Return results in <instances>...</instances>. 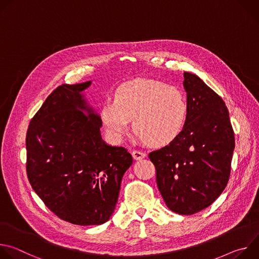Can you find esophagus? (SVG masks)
<instances>
[{
    "label": "esophagus",
    "mask_w": 259,
    "mask_h": 259,
    "mask_svg": "<svg viewBox=\"0 0 259 259\" xmlns=\"http://www.w3.org/2000/svg\"><path fill=\"white\" fill-rule=\"evenodd\" d=\"M146 155L145 153L141 152V151H137V150H134L132 151V157L135 159V160H140L142 158H144Z\"/></svg>",
    "instance_id": "esophagus-1"
}]
</instances>
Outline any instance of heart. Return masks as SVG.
<instances>
[{
    "instance_id": "b5f03b06",
    "label": "heart",
    "mask_w": 259,
    "mask_h": 259,
    "mask_svg": "<svg viewBox=\"0 0 259 259\" xmlns=\"http://www.w3.org/2000/svg\"><path fill=\"white\" fill-rule=\"evenodd\" d=\"M100 117L117 139L127 133L133 119V129L141 140L163 146L173 142L186 126L188 103L176 87L141 79L121 85L114 102L103 104Z\"/></svg>"
}]
</instances>
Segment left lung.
<instances>
[{"label":"left lung","mask_w":259,"mask_h":259,"mask_svg":"<svg viewBox=\"0 0 259 259\" xmlns=\"http://www.w3.org/2000/svg\"><path fill=\"white\" fill-rule=\"evenodd\" d=\"M188 118L168 145L149 154L167 207L192 215L210 206L231 175L235 135L225 101L198 76L183 73Z\"/></svg>","instance_id":"left-lung-1"}]
</instances>
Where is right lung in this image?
I'll list each match as a JSON object with an SVG mask.
<instances>
[{"mask_svg": "<svg viewBox=\"0 0 259 259\" xmlns=\"http://www.w3.org/2000/svg\"><path fill=\"white\" fill-rule=\"evenodd\" d=\"M90 85L57 87L31 119L25 139L31 188L55 215L78 226L109 219L133 161L125 147L102 140V121L81 94Z\"/></svg>", "mask_w": 259, "mask_h": 259, "instance_id": "right-lung-1", "label": "right lung"}]
</instances>
